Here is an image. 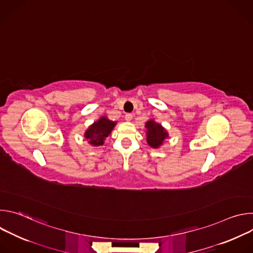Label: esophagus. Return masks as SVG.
<instances>
[{"mask_svg":"<svg viewBox=\"0 0 253 253\" xmlns=\"http://www.w3.org/2000/svg\"><path fill=\"white\" fill-rule=\"evenodd\" d=\"M132 118H133V115H132V114H129V113H128V114L125 115V120H126V121H131Z\"/></svg>","mask_w":253,"mask_h":253,"instance_id":"obj_1","label":"esophagus"}]
</instances>
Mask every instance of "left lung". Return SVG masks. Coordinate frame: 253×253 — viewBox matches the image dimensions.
Masks as SVG:
<instances>
[{
  "label": "left lung",
  "mask_w": 253,
  "mask_h": 253,
  "mask_svg": "<svg viewBox=\"0 0 253 253\" xmlns=\"http://www.w3.org/2000/svg\"><path fill=\"white\" fill-rule=\"evenodd\" d=\"M146 128V141L148 145L154 149L160 148L165 140L169 138V134L166 129L154 119H149L145 123Z\"/></svg>",
  "instance_id": "8db88e82"
}]
</instances>
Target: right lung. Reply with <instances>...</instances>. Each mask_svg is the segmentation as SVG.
I'll list each match as a JSON object with an SVG mask.
<instances>
[{
  "label": "right lung",
  "mask_w": 253,
  "mask_h": 253,
  "mask_svg": "<svg viewBox=\"0 0 253 253\" xmlns=\"http://www.w3.org/2000/svg\"><path fill=\"white\" fill-rule=\"evenodd\" d=\"M116 124L117 121H112L106 116H102L88 127L84 133V137L92 146H101L104 144L105 139L111 134Z\"/></svg>",
  "instance_id": "right-lung-1"
}]
</instances>
